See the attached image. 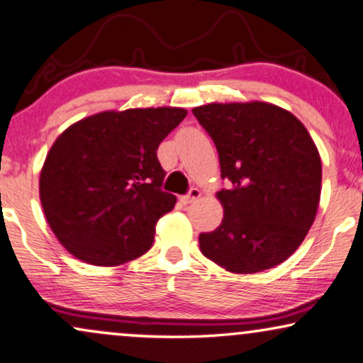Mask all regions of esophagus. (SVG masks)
<instances>
[{"instance_id": "esophagus-1", "label": "esophagus", "mask_w": 363, "mask_h": 363, "mask_svg": "<svg viewBox=\"0 0 363 363\" xmlns=\"http://www.w3.org/2000/svg\"><path fill=\"white\" fill-rule=\"evenodd\" d=\"M199 196H201V191L196 189V187H192V189L187 192L186 196H181V203L184 204V206H187V204L194 203L196 199H199Z\"/></svg>"}]
</instances>
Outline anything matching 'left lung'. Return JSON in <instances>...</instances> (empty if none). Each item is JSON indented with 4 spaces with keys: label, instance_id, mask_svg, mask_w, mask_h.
<instances>
[{
    "label": "left lung",
    "instance_id": "obj_1",
    "mask_svg": "<svg viewBox=\"0 0 363 363\" xmlns=\"http://www.w3.org/2000/svg\"><path fill=\"white\" fill-rule=\"evenodd\" d=\"M214 140L224 209L219 228L201 233L206 258L231 273L273 268L298 250L315 221L322 160L303 123L266 102L208 104L192 108Z\"/></svg>",
    "mask_w": 363,
    "mask_h": 363
}]
</instances>
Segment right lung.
Wrapping results in <instances>:
<instances>
[{"label": "right lung", "instance_id": "add662e5", "mask_svg": "<svg viewBox=\"0 0 363 363\" xmlns=\"http://www.w3.org/2000/svg\"><path fill=\"white\" fill-rule=\"evenodd\" d=\"M177 107L100 112L62 132L40 174L45 218L68 253L117 266L147 253L176 204L160 189L159 144L184 121Z\"/></svg>", "mask_w": 363, "mask_h": 363}]
</instances>
